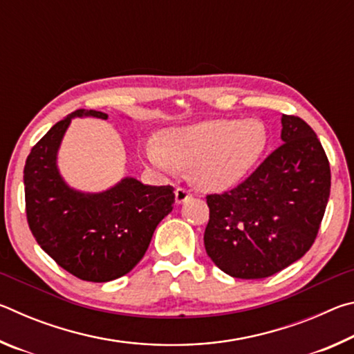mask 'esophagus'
<instances>
[{"mask_svg": "<svg viewBox=\"0 0 354 354\" xmlns=\"http://www.w3.org/2000/svg\"><path fill=\"white\" fill-rule=\"evenodd\" d=\"M192 196L190 192L187 189H183V187H178L175 190V198H176V203L178 205H183V203L187 201Z\"/></svg>", "mask_w": 354, "mask_h": 354, "instance_id": "34e87169", "label": "esophagus"}]
</instances>
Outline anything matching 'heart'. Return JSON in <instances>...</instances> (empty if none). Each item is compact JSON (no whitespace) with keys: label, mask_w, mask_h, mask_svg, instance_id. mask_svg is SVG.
<instances>
[{"label":"heart","mask_w":354,"mask_h":354,"mask_svg":"<svg viewBox=\"0 0 354 354\" xmlns=\"http://www.w3.org/2000/svg\"><path fill=\"white\" fill-rule=\"evenodd\" d=\"M270 133L257 118H214L167 129L160 145L148 142L143 153L149 165L164 173L190 169L203 190L234 187L254 169L266 153Z\"/></svg>","instance_id":"1"}]
</instances>
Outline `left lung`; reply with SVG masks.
Segmentation results:
<instances>
[{
  "label": "left lung",
  "mask_w": 354,
  "mask_h": 354,
  "mask_svg": "<svg viewBox=\"0 0 354 354\" xmlns=\"http://www.w3.org/2000/svg\"><path fill=\"white\" fill-rule=\"evenodd\" d=\"M283 145L248 179L207 195L206 253L232 278L272 277L306 254L319 232L331 189L320 140L304 120L283 115Z\"/></svg>",
  "instance_id": "1"
}]
</instances>
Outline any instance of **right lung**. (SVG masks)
<instances>
[{
	"label": "right lung",
	"instance_id": "right-lung-1",
	"mask_svg": "<svg viewBox=\"0 0 354 354\" xmlns=\"http://www.w3.org/2000/svg\"><path fill=\"white\" fill-rule=\"evenodd\" d=\"M107 120L77 109L57 122L32 147L25 165L28 223L40 248L64 270L92 283L129 273L148 250L156 226L171 212V185H148L133 176L103 192L70 187L57 153L73 118Z\"/></svg>",
	"mask_w": 354,
	"mask_h": 354
}]
</instances>
